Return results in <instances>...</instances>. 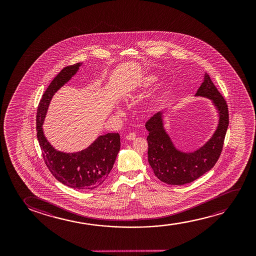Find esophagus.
<instances>
[{"label": "esophagus", "mask_w": 256, "mask_h": 256, "mask_svg": "<svg viewBox=\"0 0 256 256\" xmlns=\"http://www.w3.org/2000/svg\"><path fill=\"white\" fill-rule=\"evenodd\" d=\"M136 137V133H134V132H132V133L128 134V136H126V140H133L134 138Z\"/></svg>", "instance_id": "1"}]
</instances>
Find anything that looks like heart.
<instances>
[{
    "label": "heart",
    "instance_id": "1",
    "mask_svg": "<svg viewBox=\"0 0 256 256\" xmlns=\"http://www.w3.org/2000/svg\"><path fill=\"white\" fill-rule=\"evenodd\" d=\"M154 80H156V78L154 77V76H151V75H150V76H148V77L145 78V80H144V83H145V84H150L153 83V82H154Z\"/></svg>",
    "mask_w": 256,
    "mask_h": 256
}]
</instances>
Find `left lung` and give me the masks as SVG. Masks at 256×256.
I'll list each match as a JSON object with an SVG mask.
<instances>
[{
  "label": "left lung",
  "instance_id": "obj_1",
  "mask_svg": "<svg viewBox=\"0 0 256 256\" xmlns=\"http://www.w3.org/2000/svg\"><path fill=\"white\" fill-rule=\"evenodd\" d=\"M195 97L210 100L218 114L216 130L210 139L195 150L182 151L176 147L165 130L166 109L156 112L145 124L148 131V164L156 178L168 184L184 186L193 182L214 167L222 151L229 124L228 105L206 72Z\"/></svg>",
  "mask_w": 256,
  "mask_h": 256
}]
</instances>
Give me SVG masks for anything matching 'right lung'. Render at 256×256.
I'll list each match as a JSON object with an SVG mask.
<instances>
[{
  "mask_svg": "<svg viewBox=\"0 0 256 256\" xmlns=\"http://www.w3.org/2000/svg\"><path fill=\"white\" fill-rule=\"evenodd\" d=\"M83 63L66 66L54 78L39 102L36 112L38 140L46 166L55 178L76 190H94L105 182L120 148L118 133L100 136L84 150L74 153L60 151L46 139L42 130L47 110L54 94L72 80Z\"/></svg>",
  "mask_w": 256,
  "mask_h": 256,
  "instance_id": "right-lung-1",
  "label": "right lung"
}]
</instances>
